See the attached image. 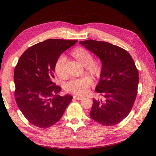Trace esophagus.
Segmentation results:
<instances>
[{"instance_id":"1","label":"esophagus","mask_w":156,"mask_h":156,"mask_svg":"<svg viewBox=\"0 0 156 156\" xmlns=\"http://www.w3.org/2000/svg\"><path fill=\"white\" fill-rule=\"evenodd\" d=\"M74 98H76V99H77V100H83V99H84V97H78V96H74Z\"/></svg>"}]
</instances>
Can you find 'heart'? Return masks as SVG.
<instances>
[{
	"mask_svg": "<svg viewBox=\"0 0 156 156\" xmlns=\"http://www.w3.org/2000/svg\"><path fill=\"white\" fill-rule=\"evenodd\" d=\"M69 54L75 60L84 66L85 72L93 78H97L101 76L102 64L98 59L93 58L91 53L82 47H76L69 52ZM66 58L61 56L55 62L54 70L55 74L61 79H66L67 74L66 72ZM92 84V80L90 77L84 76L80 78L72 79L66 84V92L82 96L87 93Z\"/></svg>",
	"mask_w": 156,
	"mask_h": 156,
	"instance_id": "obj_1",
	"label": "heart"
}]
</instances>
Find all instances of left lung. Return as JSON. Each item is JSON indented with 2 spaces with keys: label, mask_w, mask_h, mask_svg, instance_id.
<instances>
[{
  "label": "left lung",
  "mask_w": 156,
  "mask_h": 156,
  "mask_svg": "<svg viewBox=\"0 0 156 156\" xmlns=\"http://www.w3.org/2000/svg\"><path fill=\"white\" fill-rule=\"evenodd\" d=\"M80 44L102 62L96 91L104 100L93 99L90 117L104 126L117 125L133 108L137 94L139 73L131 55L119 46L89 39Z\"/></svg>",
  "instance_id": "obj_1"
}]
</instances>
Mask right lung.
I'll return each mask as SVG.
<instances>
[{"mask_svg": "<svg viewBox=\"0 0 156 156\" xmlns=\"http://www.w3.org/2000/svg\"><path fill=\"white\" fill-rule=\"evenodd\" d=\"M78 41L49 39L31 46L19 59L14 71L16 102L24 117L36 127L56 123L70 103L69 94L54 82V65L63 52Z\"/></svg>", "mask_w": 156, "mask_h": 156, "instance_id": "1", "label": "right lung"}]
</instances>
